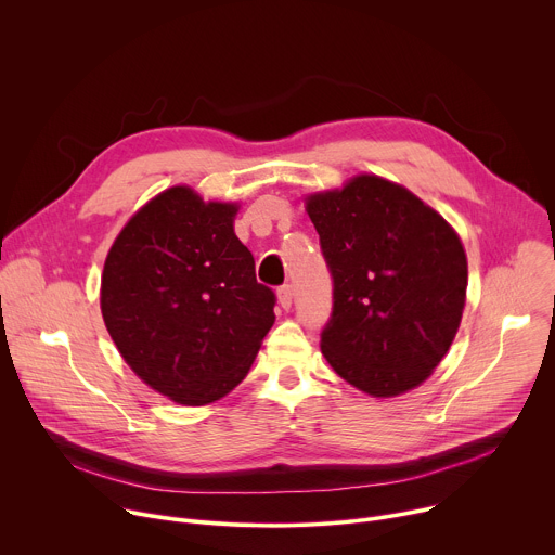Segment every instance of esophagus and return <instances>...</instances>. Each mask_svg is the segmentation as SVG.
Here are the masks:
<instances>
[{
  "mask_svg": "<svg viewBox=\"0 0 555 555\" xmlns=\"http://www.w3.org/2000/svg\"><path fill=\"white\" fill-rule=\"evenodd\" d=\"M276 294H279V302H281V307H283V309H289V305H292V296H294L292 285H289V283L281 285V287L276 289Z\"/></svg>",
  "mask_w": 555,
  "mask_h": 555,
  "instance_id": "esophagus-1",
  "label": "esophagus"
}]
</instances>
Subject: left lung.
Masks as SVG:
<instances>
[{
	"instance_id": "obj_1",
	"label": "left lung",
	"mask_w": 555,
	"mask_h": 555,
	"mask_svg": "<svg viewBox=\"0 0 555 555\" xmlns=\"http://www.w3.org/2000/svg\"><path fill=\"white\" fill-rule=\"evenodd\" d=\"M307 212L334 281L323 356L373 398L420 386L461 323L467 261L456 232L411 191L375 176L311 195Z\"/></svg>"
}]
</instances>
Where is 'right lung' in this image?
Listing matches in <instances>:
<instances>
[{
	"label": "right lung",
	"mask_w": 555,
	"mask_h": 555,
	"mask_svg": "<svg viewBox=\"0 0 555 555\" xmlns=\"http://www.w3.org/2000/svg\"><path fill=\"white\" fill-rule=\"evenodd\" d=\"M234 212V204L169 189L129 219L105 261L101 309L112 340L178 404L223 398L274 325L276 294L257 281Z\"/></svg>",
	"instance_id": "obj_1"
}]
</instances>
